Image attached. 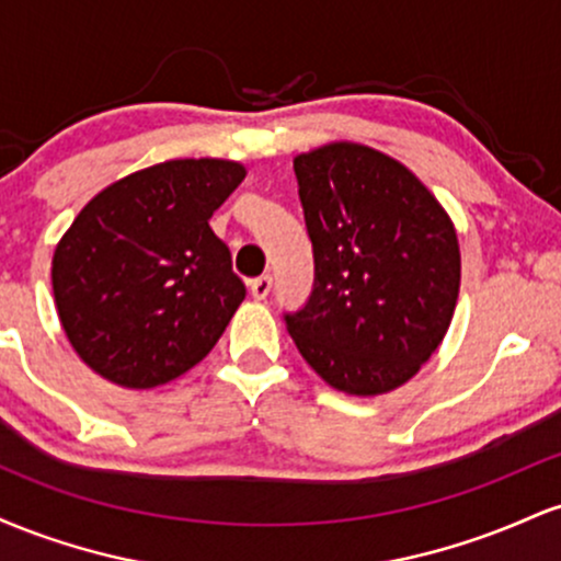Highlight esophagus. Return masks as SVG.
I'll list each match as a JSON object with an SVG mask.
<instances>
[{"mask_svg":"<svg viewBox=\"0 0 561 561\" xmlns=\"http://www.w3.org/2000/svg\"><path fill=\"white\" fill-rule=\"evenodd\" d=\"M272 287H274V279L268 274H263L259 279L250 282V295H253L255 300H266L268 293H272Z\"/></svg>","mask_w":561,"mask_h":561,"instance_id":"34e87169","label":"esophagus"}]
</instances>
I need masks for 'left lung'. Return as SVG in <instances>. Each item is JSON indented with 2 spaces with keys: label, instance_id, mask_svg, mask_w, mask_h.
Instances as JSON below:
<instances>
[{
  "label": "left lung",
  "instance_id": "obj_1",
  "mask_svg": "<svg viewBox=\"0 0 561 561\" xmlns=\"http://www.w3.org/2000/svg\"><path fill=\"white\" fill-rule=\"evenodd\" d=\"M293 163L313 293L285 317L289 337L334 390L369 398L401 388L454 319V221L414 173L375 147L330 141Z\"/></svg>",
  "mask_w": 561,
  "mask_h": 561
}]
</instances>
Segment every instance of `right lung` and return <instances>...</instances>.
Masks as SVG:
<instances>
[{"label":"right lung","instance_id":"obj_1","mask_svg":"<svg viewBox=\"0 0 561 561\" xmlns=\"http://www.w3.org/2000/svg\"><path fill=\"white\" fill-rule=\"evenodd\" d=\"M244 173L237 160H165L83 205L55 248L53 293L89 369L147 390L208 356L244 300L208 221Z\"/></svg>","mask_w":561,"mask_h":561}]
</instances>
